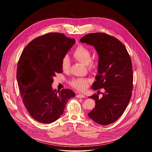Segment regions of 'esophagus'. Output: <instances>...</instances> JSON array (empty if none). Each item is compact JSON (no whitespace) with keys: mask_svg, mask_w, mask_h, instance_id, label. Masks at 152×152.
<instances>
[{"mask_svg":"<svg viewBox=\"0 0 152 152\" xmlns=\"http://www.w3.org/2000/svg\"><path fill=\"white\" fill-rule=\"evenodd\" d=\"M76 97L77 98H84V97H85V95L83 94H77Z\"/></svg>","mask_w":152,"mask_h":152,"instance_id":"obj_1","label":"esophagus"}]
</instances>
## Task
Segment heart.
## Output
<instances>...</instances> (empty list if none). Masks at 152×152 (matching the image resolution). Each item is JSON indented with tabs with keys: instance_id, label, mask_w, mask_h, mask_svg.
I'll return each instance as SVG.
<instances>
[{
	"instance_id": "obj_1",
	"label": "heart",
	"mask_w": 152,
	"mask_h": 152,
	"mask_svg": "<svg viewBox=\"0 0 152 152\" xmlns=\"http://www.w3.org/2000/svg\"><path fill=\"white\" fill-rule=\"evenodd\" d=\"M73 55L77 61L86 64L89 71H94L97 68V62L94 59L91 58V52L87 47L80 45L75 49ZM61 66L64 72L69 71L71 64L68 56H65L62 58ZM69 84L76 89L79 91H84L88 86L89 80L86 78H75L70 81Z\"/></svg>"
}]
</instances>
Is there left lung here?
Instances as JSON below:
<instances>
[{"instance_id": "8db88e82", "label": "left lung", "mask_w": 152, "mask_h": 152, "mask_svg": "<svg viewBox=\"0 0 152 152\" xmlns=\"http://www.w3.org/2000/svg\"><path fill=\"white\" fill-rule=\"evenodd\" d=\"M80 42L94 46L99 56L98 73L91 87L98 92L89 97L96 105L88 115L99 124H110L123 115L132 96L133 75L130 56L119 40L105 33L87 34ZM101 88L103 93L99 92Z\"/></svg>"}]
</instances>
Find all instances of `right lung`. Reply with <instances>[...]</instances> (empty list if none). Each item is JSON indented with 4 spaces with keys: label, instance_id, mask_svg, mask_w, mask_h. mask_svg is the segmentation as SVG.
Instances as JSON below:
<instances>
[{
    "label": "right lung",
    "instance_id": "obj_1",
    "mask_svg": "<svg viewBox=\"0 0 152 152\" xmlns=\"http://www.w3.org/2000/svg\"><path fill=\"white\" fill-rule=\"evenodd\" d=\"M75 43L64 34L51 32L32 40L24 49L16 77L22 100L29 115L40 123L54 122L63 115L72 90H53L56 73H62L61 60Z\"/></svg>",
    "mask_w": 152,
    "mask_h": 152
}]
</instances>
